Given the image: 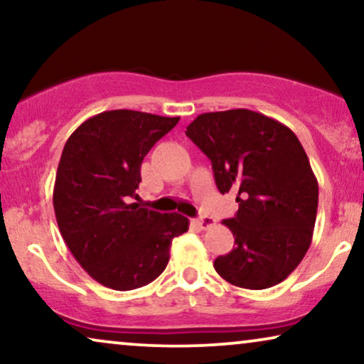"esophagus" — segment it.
<instances>
[{"label": "esophagus", "mask_w": 364, "mask_h": 364, "mask_svg": "<svg viewBox=\"0 0 364 364\" xmlns=\"http://www.w3.org/2000/svg\"><path fill=\"white\" fill-rule=\"evenodd\" d=\"M196 225L200 228V230H207V228H210L215 225V220H213L212 217H200V218H196Z\"/></svg>", "instance_id": "obj_1"}]
</instances>
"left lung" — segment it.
<instances>
[{
  "instance_id": "1",
  "label": "left lung",
  "mask_w": 364,
  "mask_h": 364,
  "mask_svg": "<svg viewBox=\"0 0 364 364\" xmlns=\"http://www.w3.org/2000/svg\"><path fill=\"white\" fill-rule=\"evenodd\" d=\"M186 134L210 159L220 193L237 192L235 217L222 222L235 247L213 268L248 290L285 280L310 247L318 208V182L298 137L248 109L200 114Z\"/></svg>"
}]
</instances>
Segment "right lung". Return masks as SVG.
Returning <instances> with one entry per match:
<instances>
[{
	"mask_svg": "<svg viewBox=\"0 0 364 364\" xmlns=\"http://www.w3.org/2000/svg\"><path fill=\"white\" fill-rule=\"evenodd\" d=\"M178 119L106 111L84 121L63 149L53 192L59 232L79 265L112 290L156 280L172 238L188 230L181 213L129 203L137 197L144 157Z\"/></svg>",
	"mask_w": 364,
	"mask_h": 364,
	"instance_id": "1",
	"label": "right lung"
}]
</instances>
